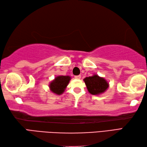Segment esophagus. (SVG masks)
<instances>
[{
	"label": "esophagus",
	"instance_id": "34e87169",
	"mask_svg": "<svg viewBox=\"0 0 147 147\" xmlns=\"http://www.w3.org/2000/svg\"><path fill=\"white\" fill-rule=\"evenodd\" d=\"M81 77H82V76H81L80 75H78V76H74V78H75L76 79H78V80L80 79V78H81Z\"/></svg>",
	"mask_w": 147,
	"mask_h": 147
}]
</instances>
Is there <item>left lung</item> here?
Listing matches in <instances>:
<instances>
[{"instance_id":"1","label":"left lung","mask_w":147,"mask_h":147,"mask_svg":"<svg viewBox=\"0 0 147 147\" xmlns=\"http://www.w3.org/2000/svg\"><path fill=\"white\" fill-rule=\"evenodd\" d=\"M88 91L92 95H99L104 93L109 87V83L104 78L98 75L86 77L83 80Z\"/></svg>"}]
</instances>
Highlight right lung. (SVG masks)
I'll return each mask as SVG.
<instances>
[{
    "label": "right lung",
    "instance_id": "obj_1",
    "mask_svg": "<svg viewBox=\"0 0 147 147\" xmlns=\"http://www.w3.org/2000/svg\"><path fill=\"white\" fill-rule=\"evenodd\" d=\"M70 80L71 77L69 76H59L56 77L54 80L50 83V89L55 94L61 95L64 92Z\"/></svg>",
    "mask_w": 147,
    "mask_h": 147
}]
</instances>
